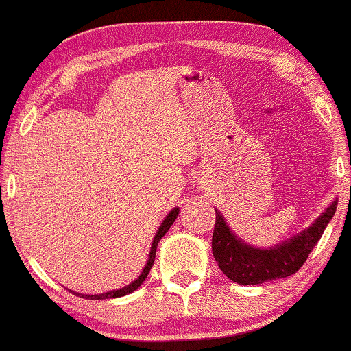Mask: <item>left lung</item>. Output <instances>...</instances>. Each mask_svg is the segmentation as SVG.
Returning a JSON list of instances; mask_svg holds the SVG:
<instances>
[{
  "instance_id": "left-lung-1",
  "label": "left lung",
  "mask_w": 351,
  "mask_h": 351,
  "mask_svg": "<svg viewBox=\"0 0 351 351\" xmlns=\"http://www.w3.org/2000/svg\"><path fill=\"white\" fill-rule=\"evenodd\" d=\"M335 209L337 201H333L322 216L307 227V230L269 250H260L240 242L230 232L226 219L216 210L213 234L214 258L229 280L243 286L291 276L306 263L307 256L314 250L325 227L335 214Z\"/></svg>"
}]
</instances>
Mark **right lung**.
<instances>
[{
	"instance_id": "add662e5",
	"label": "right lung",
	"mask_w": 351,
	"mask_h": 351,
	"mask_svg": "<svg viewBox=\"0 0 351 351\" xmlns=\"http://www.w3.org/2000/svg\"><path fill=\"white\" fill-rule=\"evenodd\" d=\"M178 213H180L178 209H173L171 213L167 216V219H165V221L162 222V226H160L158 232H157V234H155L154 243H152L149 261H147L145 268H143L142 274L137 278V280L130 282V285L125 286V288L116 289V291H109V293H104V294H95V296H91V294H78V293H75V294H77V296H80V298H86V299H109V298H121V296H125V294H130V293H132V291L137 289L138 286H141L142 282L145 281L147 274H149L152 265H154V261H155V252H157V245H158V242H160V239H162L163 235L168 232V229H170V227L173 226V222H175L176 216H178Z\"/></svg>"
}]
</instances>
